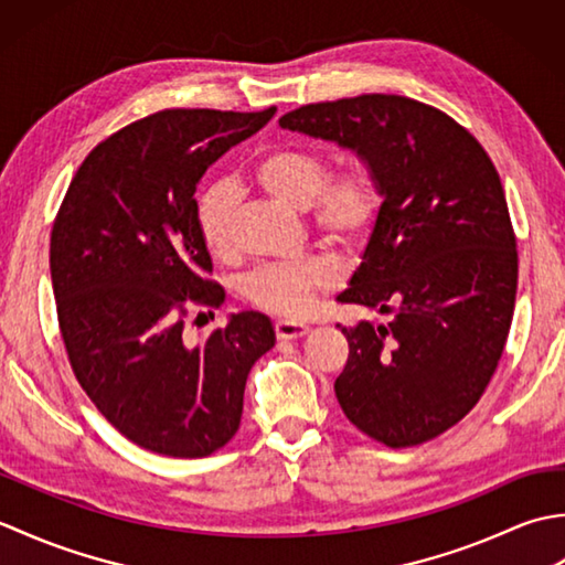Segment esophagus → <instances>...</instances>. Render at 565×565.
<instances>
[{"mask_svg": "<svg viewBox=\"0 0 565 565\" xmlns=\"http://www.w3.org/2000/svg\"><path fill=\"white\" fill-rule=\"evenodd\" d=\"M274 330L279 340H296V338H303V334H308V326H303V322H294V320H279L274 326Z\"/></svg>", "mask_w": 565, "mask_h": 565, "instance_id": "esophagus-1", "label": "esophagus"}]
</instances>
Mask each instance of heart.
Returning a JSON list of instances; mask_svg holds the SVG:
<instances>
[{"instance_id": "b5f03b06", "label": "heart", "mask_w": 565, "mask_h": 565, "mask_svg": "<svg viewBox=\"0 0 565 565\" xmlns=\"http://www.w3.org/2000/svg\"><path fill=\"white\" fill-rule=\"evenodd\" d=\"M252 179L262 191L303 211L330 243L350 247L362 239L379 211V182L369 167L352 164L328 177V158L318 150L284 146L267 150L252 164ZM237 196L231 184H213L199 199L196 218L203 243L215 259H233ZM340 279L338 264L310 257L284 267H267L245 279V296L276 316H303L316 296L330 291Z\"/></svg>"}]
</instances>
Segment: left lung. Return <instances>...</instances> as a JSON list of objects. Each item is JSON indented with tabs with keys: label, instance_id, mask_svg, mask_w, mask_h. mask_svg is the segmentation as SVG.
Returning a JSON list of instances; mask_svg holds the SVG:
<instances>
[{
	"label": "left lung",
	"instance_id": "obj_1",
	"mask_svg": "<svg viewBox=\"0 0 565 565\" xmlns=\"http://www.w3.org/2000/svg\"><path fill=\"white\" fill-rule=\"evenodd\" d=\"M279 126L354 152L379 182L374 231L338 301L393 318L342 328L334 395L386 447L435 439L481 398L510 332L518 243L495 167L454 118L395 94L308 104Z\"/></svg>",
	"mask_w": 565,
	"mask_h": 565
}]
</instances>
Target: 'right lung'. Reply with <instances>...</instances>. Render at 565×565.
Wrapping results in <instances>:
<instances>
[{"mask_svg":"<svg viewBox=\"0 0 565 565\" xmlns=\"http://www.w3.org/2000/svg\"><path fill=\"white\" fill-rule=\"evenodd\" d=\"M274 114H152L99 142L60 206L51 279L72 371L99 413L148 451L199 459L231 441L249 369L276 342L257 310L196 344L184 338L189 310L225 301L206 279L196 186Z\"/></svg>","mask_w":565,"mask_h":565,"instance_id":"1","label":"right lung"}]
</instances>
